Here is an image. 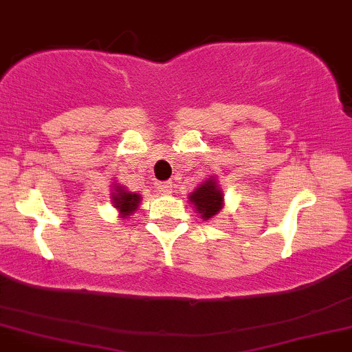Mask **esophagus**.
<instances>
[{
	"label": "esophagus",
	"instance_id": "34e87169",
	"mask_svg": "<svg viewBox=\"0 0 352 352\" xmlns=\"http://www.w3.org/2000/svg\"><path fill=\"white\" fill-rule=\"evenodd\" d=\"M157 188H159V192H162V193H172V190H173V182H162V184H159L157 185Z\"/></svg>",
	"mask_w": 352,
	"mask_h": 352
}]
</instances>
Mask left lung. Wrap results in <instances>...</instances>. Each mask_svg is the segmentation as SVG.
Listing matches in <instances>:
<instances>
[{
	"mask_svg": "<svg viewBox=\"0 0 352 352\" xmlns=\"http://www.w3.org/2000/svg\"><path fill=\"white\" fill-rule=\"evenodd\" d=\"M188 200L204 220H210L223 208V193L218 188L215 177H210L205 184L195 188V192L190 193Z\"/></svg>",
	"mask_w": 352,
	"mask_h": 352,
	"instance_id": "obj_1",
	"label": "left lung"
}]
</instances>
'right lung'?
Masks as SVG:
<instances>
[{
	"mask_svg": "<svg viewBox=\"0 0 352 352\" xmlns=\"http://www.w3.org/2000/svg\"><path fill=\"white\" fill-rule=\"evenodd\" d=\"M112 201H114V207L119 210L120 217L127 218L129 215H132L137 208H139L140 195L139 193L127 192L124 187L117 185L114 195H112Z\"/></svg>",
	"mask_w": 352,
	"mask_h": 352,
	"instance_id": "obj_1",
	"label": "right lung"
}]
</instances>
